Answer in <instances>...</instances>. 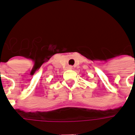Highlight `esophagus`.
<instances>
[{"label":"esophagus","mask_w":135,"mask_h":135,"mask_svg":"<svg viewBox=\"0 0 135 135\" xmlns=\"http://www.w3.org/2000/svg\"><path fill=\"white\" fill-rule=\"evenodd\" d=\"M66 68H67L68 69H71V68H72V66H68Z\"/></svg>","instance_id":"obj_1"}]
</instances>
